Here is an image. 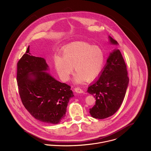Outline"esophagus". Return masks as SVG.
Wrapping results in <instances>:
<instances>
[{"label":"esophagus","instance_id":"1","mask_svg":"<svg viewBox=\"0 0 151 151\" xmlns=\"http://www.w3.org/2000/svg\"><path fill=\"white\" fill-rule=\"evenodd\" d=\"M75 91L77 92V93H84V91L80 88V87H76L75 88Z\"/></svg>","mask_w":151,"mask_h":151}]
</instances>
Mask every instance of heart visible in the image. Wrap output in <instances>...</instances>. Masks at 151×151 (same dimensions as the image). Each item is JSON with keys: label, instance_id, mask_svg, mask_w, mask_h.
<instances>
[{"label": "heart", "instance_id": "heart-1", "mask_svg": "<svg viewBox=\"0 0 151 151\" xmlns=\"http://www.w3.org/2000/svg\"><path fill=\"white\" fill-rule=\"evenodd\" d=\"M105 61L103 50L98 46L84 42H77L66 46L62 50V56L55 55L56 70L63 81H67L73 73H76L74 80L81 83L92 80L101 73Z\"/></svg>", "mask_w": 151, "mask_h": 151}]
</instances>
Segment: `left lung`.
Listing matches in <instances>:
<instances>
[{"label": "left lung", "mask_w": 151, "mask_h": 151, "mask_svg": "<svg viewBox=\"0 0 151 151\" xmlns=\"http://www.w3.org/2000/svg\"><path fill=\"white\" fill-rule=\"evenodd\" d=\"M110 42L118 45L109 37ZM127 67L119 49L110 53L99 77L88 88L87 92L96 99L95 105L89 109L92 117L104 119L114 114L120 107L128 87L129 78Z\"/></svg>", "instance_id": "8db88e82"}]
</instances>
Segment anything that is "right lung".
Instances as JSON below:
<instances>
[{
    "label": "right lung",
    "mask_w": 151,
    "mask_h": 151,
    "mask_svg": "<svg viewBox=\"0 0 151 151\" xmlns=\"http://www.w3.org/2000/svg\"><path fill=\"white\" fill-rule=\"evenodd\" d=\"M48 67L43 58L31 55L28 46L17 63V86L22 103L29 113L40 122L56 124L65 118L74 95L70 86L46 72Z\"/></svg>",
    "instance_id": "right-lung-1"
}]
</instances>
